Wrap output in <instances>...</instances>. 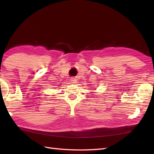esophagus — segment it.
Listing matches in <instances>:
<instances>
[{
	"mask_svg": "<svg viewBox=\"0 0 154 154\" xmlns=\"http://www.w3.org/2000/svg\"><path fill=\"white\" fill-rule=\"evenodd\" d=\"M71 83H73V84H75V83H77V79H76V78H71Z\"/></svg>",
	"mask_w": 154,
	"mask_h": 154,
	"instance_id": "1",
	"label": "esophagus"
}]
</instances>
